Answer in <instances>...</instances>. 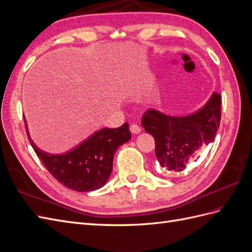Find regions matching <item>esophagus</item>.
<instances>
[{
    "mask_svg": "<svg viewBox=\"0 0 252 252\" xmlns=\"http://www.w3.org/2000/svg\"><path fill=\"white\" fill-rule=\"evenodd\" d=\"M129 130H130V132L131 133H133V134H139L140 132H141V127L139 126V125H136V124H132L131 126H130V128H129Z\"/></svg>",
    "mask_w": 252,
    "mask_h": 252,
    "instance_id": "34e87169",
    "label": "esophagus"
}]
</instances>
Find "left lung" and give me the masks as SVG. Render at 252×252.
I'll list each match as a JSON object with an SVG mask.
<instances>
[{"label": "left lung", "instance_id": "left-lung-1", "mask_svg": "<svg viewBox=\"0 0 252 252\" xmlns=\"http://www.w3.org/2000/svg\"><path fill=\"white\" fill-rule=\"evenodd\" d=\"M220 94L213 93L202 108L187 116L174 117L148 109L142 126L156 141V157L167 172H178L202 148L215 141L220 121Z\"/></svg>", "mask_w": 252, "mask_h": 252}]
</instances>
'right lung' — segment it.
I'll return each instance as SVG.
<instances>
[{"mask_svg":"<svg viewBox=\"0 0 252 252\" xmlns=\"http://www.w3.org/2000/svg\"><path fill=\"white\" fill-rule=\"evenodd\" d=\"M26 132L30 144L46 169L61 184L74 191L87 192L103 187L112 171L113 156L121 145L131 138L128 123L119 128H103L77 147L61 155L45 152Z\"/></svg>","mask_w":252,"mask_h":252,"instance_id":"obj_1","label":"right lung"}]
</instances>
